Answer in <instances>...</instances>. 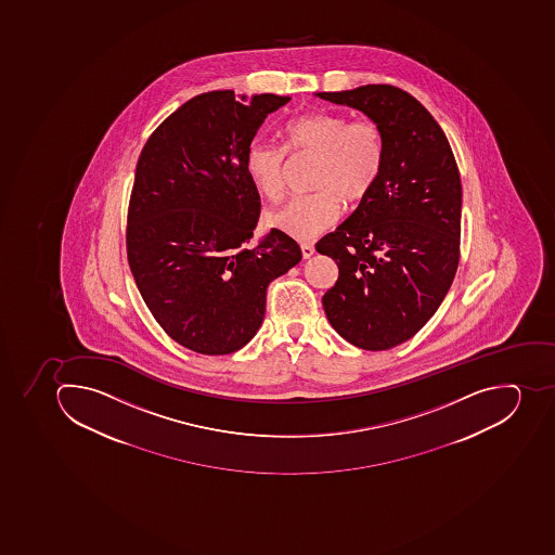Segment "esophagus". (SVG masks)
I'll return each instance as SVG.
<instances>
[{"label":"esophagus","mask_w":555,"mask_h":555,"mask_svg":"<svg viewBox=\"0 0 555 555\" xmlns=\"http://www.w3.org/2000/svg\"><path fill=\"white\" fill-rule=\"evenodd\" d=\"M313 253H315V247H313V243L310 242H302L301 243V254L305 259H308V257L313 256Z\"/></svg>","instance_id":"esophagus-1"}]
</instances>
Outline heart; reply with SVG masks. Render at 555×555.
I'll list each match as a JSON object with an SVG mask.
<instances>
[{
  "label": "heart",
  "instance_id": "obj_1",
  "mask_svg": "<svg viewBox=\"0 0 555 555\" xmlns=\"http://www.w3.org/2000/svg\"><path fill=\"white\" fill-rule=\"evenodd\" d=\"M282 147L253 140L243 168L254 188L279 199L285 191L289 158L317 156L312 188L317 193L291 197L266 214V224L296 240H310L338 222L344 203L361 207L380 179L385 140L373 119H350L344 112L313 111L287 120L279 131Z\"/></svg>",
  "mask_w": 555,
  "mask_h": 555
}]
</instances>
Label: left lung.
Wrapping results in <instances>:
<instances>
[{
    "label": "left lung",
    "mask_w": 555,
    "mask_h": 555,
    "mask_svg": "<svg viewBox=\"0 0 555 555\" xmlns=\"http://www.w3.org/2000/svg\"><path fill=\"white\" fill-rule=\"evenodd\" d=\"M364 112L384 131L380 179L366 202L317 243L339 268L322 298L339 336L387 350L417 335L454 282L463 188L443 129L421 101L389 83L317 92Z\"/></svg>",
    "instance_id": "obj_1"
}]
</instances>
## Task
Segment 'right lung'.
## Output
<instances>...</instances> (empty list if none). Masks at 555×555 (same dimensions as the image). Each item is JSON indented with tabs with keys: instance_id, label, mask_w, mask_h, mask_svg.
Here are the masks:
<instances>
[{
	"instance_id": "1",
	"label": "right lung",
	"mask_w": 555,
	"mask_h": 555,
	"mask_svg": "<svg viewBox=\"0 0 555 555\" xmlns=\"http://www.w3.org/2000/svg\"><path fill=\"white\" fill-rule=\"evenodd\" d=\"M289 100L203 92L166 117L138 157L129 268L157 324L193 352L245 347L261 327L271 280L301 261L298 243L282 231L245 247L261 211L245 149Z\"/></svg>"
}]
</instances>
